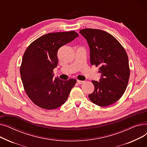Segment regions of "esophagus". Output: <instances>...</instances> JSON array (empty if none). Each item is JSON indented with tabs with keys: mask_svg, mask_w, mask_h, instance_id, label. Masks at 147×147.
<instances>
[{
	"mask_svg": "<svg viewBox=\"0 0 147 147\" xmlns=\"http://www.w3.org/2000/svg\"><path fill=\"white\" fill-rule=\"evenodd\" d=\"M77 82H78V84H83V83H84V81L78 80H77Z\"/></svg>",
	"mask_w": 147,
	"mask_h": 147,
	"instance_id": "34e87169",
	"label": "esophagus"
}]
</instances>
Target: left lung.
I'll use <instances>...</instances> for the list:
<instances>
[{"label":"left lung","mask_w":147,"mask_h":147,"mask_svg":"<svg viewBox=\"0 0 147 147\" xmlns=\"http://www.w3.org/2000/svg\"><path fill=\"white\" fill-rule=\"evenodd\" d=\"M90 48L92 65L99 66V82L92 80L95 86L89 98L95 104L106 107L122 96L127 86L130 69L126 51L114 36L98 29L80 30Z\"/></svg>","instance_id":"obj_1"}]
</instances>
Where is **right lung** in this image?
<instances>
[{"label": "right lung", "mask_w": 147, "mask_h": 147, "mask_svg": "<svg viewBox=\"0 0 147 147\" xmlns=\"http://www.w3.org/2000/svg\"><path fill=\"white\" fill-rule=\"evenodd\" d=\"M79 34L74 31L51 33L31 43L23 55L20 74L24 90L32 101L42 109L53 110L64 104L76 80L54 79L58 49Z\"/></svg>", "instance_id": "1"}]
</instances>
